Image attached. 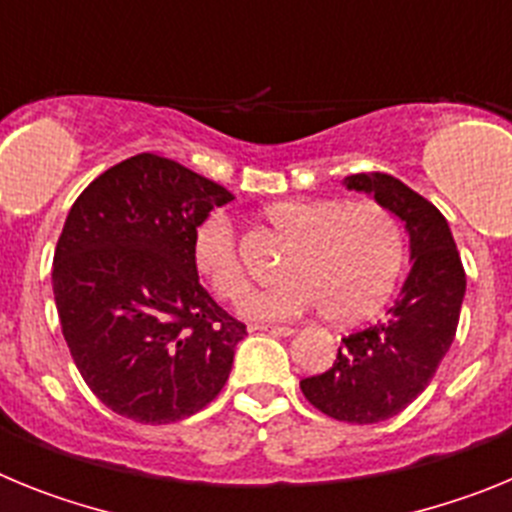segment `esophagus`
Wrapping results in <instances>:
<instances>
[{
	"label": "esophagus",
	"mask_w": 512,
	"mask_h": 512,
	"mask_svg": "<svg viewBox=\"0 0 512 512\" xmlns=\"http://www.w3.org/2000/svg\"><path fill=\"white\" fill-rule=\"evenodd\" d=\"M251 330H261V333H271V336H295L292 325H253Z\"/></svg>",
	"instance_id": "1"
}]
</instances>
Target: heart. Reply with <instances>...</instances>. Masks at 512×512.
Listing matches in <instances>:
<instances>
[{"label": "heart", "mask_w": 512, "mask_h": 512, "mask_svg": "<svg viewBox=\"0 0 512 512\" xmlns=\"http://www.w3.org/2000/svg\"><path fill=\"white\" fill-rule=\"evenodd\" d=\"M274 228L297 238L277 287L253 289L238 305L248 320L279 323L323 307L333 323H356L379 310L395 289L405 259L397 217L377 202L282 200L269 205ZM194 266L223 300H235L248 284L233 225L215 212L192 238Z\"/></svg>", "instance_id": "1"}]
</instances>
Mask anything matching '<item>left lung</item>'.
Here are the masks:
<instances>
[{
    "label": "left lung",
    "mask_w": 512,
    "mask_h": 512,
    "mask_svg": "<svg viewBox=\"0 0 512 512\" xmlns=\"http://www.w3.org/2000/svg\"><path fill=\"white\" fill-rule=\"evenodd\" d=\"M364 192L405 225L410 271L400 295L377 325L343 338L328 372L300 382L307 400L343 423H379L405 410L449 354L459 325L467 277L446 217L390 174H351Z\"/></svg>",
    "instance_id": "obj_1"
}]
</instances>
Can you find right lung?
<instances>
[{
  "mask_svg": "<svg viewBox=\"0 0 512 512\" xmlns=\"http://www.w3.org/2000/svg\"><path fill=\"white\" fill-rule=\"evenodd\" d=\"M233 194L138 153L71 207L53 256L63 338L89 390L135 423H176L225 387L246 325L200 284L192 238Z\"/></svg>",
  "mask_w": 512,
  "mask_h": 512,
  "instance_id": "obj_1",
  "label": "right lung"
}]
</instances>
